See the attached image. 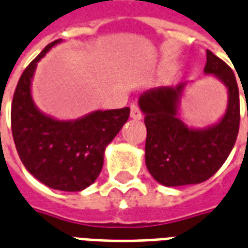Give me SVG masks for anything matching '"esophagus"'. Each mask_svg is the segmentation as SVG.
<instances>
[{"mask_svg": "<svg viewBox=\"0 0 248 248\" xmlns=\"http://www.w3.org/2000/svg\"><path fill=\"white\" fill-rule=\"evenodd\" d=\"M130 116H131L132 120H141V113L140 110H139L138 105H135V104H132L131 105V113H130Z\"/></svg>", "mask_w": 248, "mask_h": 248, "instance_id": "1", "label": "esophagus"}]
</instances>
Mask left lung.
<instances>
[{
  "label": "left lung",
  "mask_w": 248,
  "mask_h": 248,
  "mask_svg": "<svg viewBox=\"0 0 248 248\" xmlns=\"http://www.w3.org/2000/svg\"><path fill=\"white\" fill-rule=\"evenodd\" d=\"M204 74L215 77L228 93L222 117L205 127L188 126L181 117L182 97L192 82L157 87L139 96L138 104L147 127L145 165L149 174L166 187L196 185L211 178L237 140L239 91L233 70L207 50Z\"/></svg>",
  "instance_id": "8db88e82"
}]
</instances>
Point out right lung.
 <instances>
[{
	"label": "right lung",
	"instance_id": "add662e5",
	"mask_svg": "<svg viewBox=\"0 0 248 248\" xmlns=\"http://www.w3.org/2000/svg\"><path fill=\"white\" fill-rule=\"evenodd\" d=\"M62 41L46 45L22 74L11 104V130L19 157L36 179L54 190L77 192L97 179L105 149L127 122L130 108L57 120L36 107L31 90L37 63Z\"/></svg>",
	"mask_w": 248,
	"mask_h": 248
}]
</instances>
